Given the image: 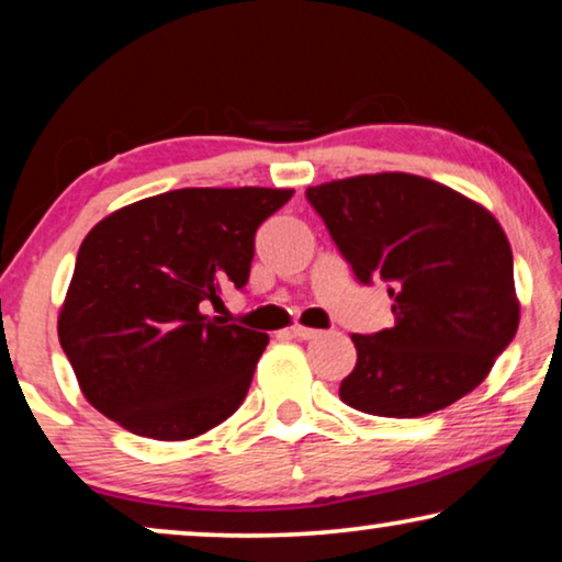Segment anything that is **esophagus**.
Segmentation results:
<instances>
[{
  "instance_id": "1",
  "label": "esophagus",
  "mask_w": 562,
  "mask_h": 562,
  "mask_svg": "<svg viewBox=\"0 0 562 562\" xmlns=\"http://www.w3.org/2000/svg\"><path fill=\"white\" fill-rule=\"evenodd\" d=\"M291 335L299 337V340H317V337L322 335V329L304 327V325H294V327H291Z\"/></svg>"
}]
</instances>
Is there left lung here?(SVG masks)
<instances>
[{
	"label": "left lung",
	"instance_id": "left-lung-1",
	"mask_svg": "<svg viewBox=\"0 0 562 562\" xmlns=\"http://www.w3.org/2000/svg\"><path fill=\"white\" fill-rule=\"evenodd\" d=\"M363 283L389 281L394 325L352 335L340 398L375 417L440 412L479 386L519 327L512 245L486 206L414 173L306 189Z\"/></svg>",
	"mask_w": 562,
	"mask_h": 562
}]
</instances>
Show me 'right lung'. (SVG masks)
<instances>
[{
	"mask_svg": "<svg viewBox=\"0 0 562 562\" xmlns=\"http://www.w3.org/2000/svg\"><path fill=\"white\" fill-rule=\"evenodd\" d=\"M294 189H176L83 237L58 340L87 402L127 432L181 442L237 412L268 335L204 314L243 289L260 222Z\"/></svg>",
	"mask_w": 562,
	"mask_h": 562,
	"instance_id": "add662e5",
	"label": "right lung"
}]
</instances>
